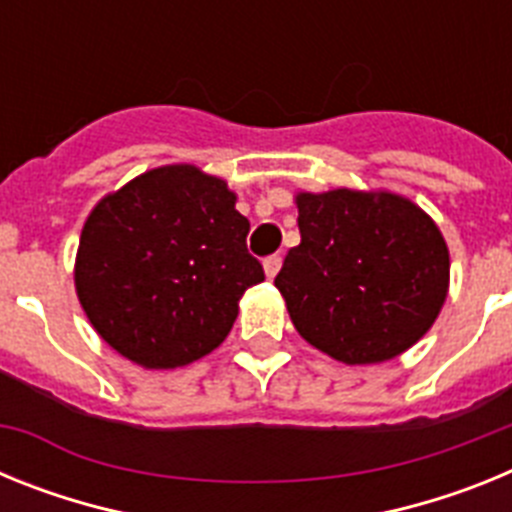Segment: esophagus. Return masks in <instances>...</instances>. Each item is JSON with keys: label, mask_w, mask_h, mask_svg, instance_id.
<instances>
[{"label": "esophagus", "mask_w": 512, "mask_h": 512, "mask_svg": "<svg viewBox=\"0 0 512 512\" xmlns=\"http://www.w3.org/2000/svg\"><path fill=\"white\" fill-rule=\"evenodd\" d=\"M279 269H282V256H279V253H274V256H266V259H264L266 277L274 279V277H277Z\"/></svg>", "instance_id": "esophagus-1"}]
</instances>
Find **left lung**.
I'll use <instances>...</instances> for the list:
<instances>
[{"mask_svg":"<svg viewBox=\"0 0 512 512\" xmlns=\"http://www.w3.org/2000/svg\"><path fill=\"white\" fill-rule=\"evenodd\" d=\"M300 246L274 284L310 346L343 364H379L428 333L449 292V248L408 197L300 192Z\"/></svg>","mask_w":512,"mask_h":512,"instance_id":"8db88e82","label":"left lung"}]
</instances>
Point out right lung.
Wrapping results in <instances>:
<instances>
[{
	"instance_id": "obj_1",
	"label": "right lung",
	"mask_w": 512,
	"mask_h": 512,
	"mask_svg": "<svg viewBox=\"0 0 512 512\" xmlns=\"http://www.w3.org/2000/svg\"><path fill=\"white\" fill-rule=\"evenodd\" d=\"M235 194L197 166H158L89 212L76 251L81 307L104 343L146 369L215 351L264 269Z\"/></svg>"
}]
</instances>
